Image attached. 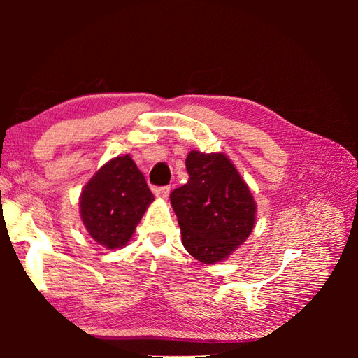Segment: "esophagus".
<instances>
[{
    "label": "esophagus",
    "mask_w": 358,
    "mask_h": 358,
    "mask_svg": "<svg viewBox=\"0 0 358 358\" xmlns=\"http://www.w3.org/2000/svg\"><path fill=\"white\" fill-rule=\"evenodd\" d=\"M155 194H156V197H159V199H166L169 197V194H171V187L169 186H162V187H156L155 189Z\"/></svg>",
    "instance_id": "obj_1"
}]
</instances>
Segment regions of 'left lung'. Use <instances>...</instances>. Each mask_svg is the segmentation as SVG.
Instances as JSON below:
<instances>
[{
    "instance_id": "obj_1",
    "label": "left lung",
    "mask_w": 358,
    "mask_h": 358,
    "mask_svg": "<svg viewBox=\"0 0 358 358\" xmlns=\"http://www.w3.org/2000/svg\"><path fill=\"white\" fill-rule=\"evenodd\" d=\"M186 171L189 181L171 194L181 241L194 259L222 262L251 235L256 201L224 153L192 150L186 157Z\"/></svg>"
}]
</instances>
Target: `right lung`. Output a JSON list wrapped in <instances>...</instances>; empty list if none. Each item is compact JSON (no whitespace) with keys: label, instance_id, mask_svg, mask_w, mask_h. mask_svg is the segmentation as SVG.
Here are the masks:
<instances>
[{"label":"right lung","instance_id":"obj_1","mask_svg":"<svg viewBox=\"0 0 358 358\" xmlns=\"http://www.w3.org/2000/svg\"><path fill=\"white\" fill-rule=\"evenodd\" d=\"M153 194L129 155L107 161L83 186L78 207L90 237L107 250L128 245Z\"/></svg>","mask_w":358,"mask_h":358}]
</instances>
